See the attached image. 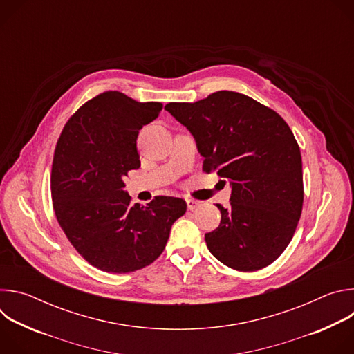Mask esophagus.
I'll return each mask as SVG.
<instances>
[{
  "instance_id": "obj_1",
  "label": "esophagus",
  "mask_w": 354,
  "mask_h": 354,
  "mask_svg": "<svg viewBox=\"0 0 354 354\" xmlns=\"http://www.w3.org/2000/svg\"><path fill=\"white\" fill-rule=\"evenodd\" d=\"M186 205H187V209L189 210H193L198 206V201L194 200V198H186Z\"/></svg>"
}]
</instances>
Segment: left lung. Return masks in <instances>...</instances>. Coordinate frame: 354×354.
I'll list each match as a JSON object with an SVG mask.
<instances>
[{"mask_svg":"<svg viewBox=\"0 0 354 354\" xmlns=\"http://www.w3.org/2000/svg\"><path fill=\"white\" fill-rule=\"evenodd\" d=\"M193 134L203 171L232 186L220 225L205 235L225 266L255 272L273 263L290 243L304 201L297 140L284 119L258 100L218 91L194 104L165 105Z\"/></svg>","mask_w":354,"mask_h":354,"instance_id":"1","label":"left lung"}]
</instances>
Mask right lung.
<instances>
[{"label":"right lung","instance_id":"1","mask_svg":"<svg viewBox=\"0 0 354 354\" xmlns=\"http://www.w3.org/2000/svg\"><path fill=\"white\" fill-rule=\"evenodd\" d=\"M160 102H137L106 91L85 102L66 123L55 149L53 209L78 254L106 273H130L153 263L172 224L186 213L180 197L156 196L131 205L124 178L140 168L137 136L158 118Z\"/></svg>","mask_w":354,"mask_h":354}]
</instances>
